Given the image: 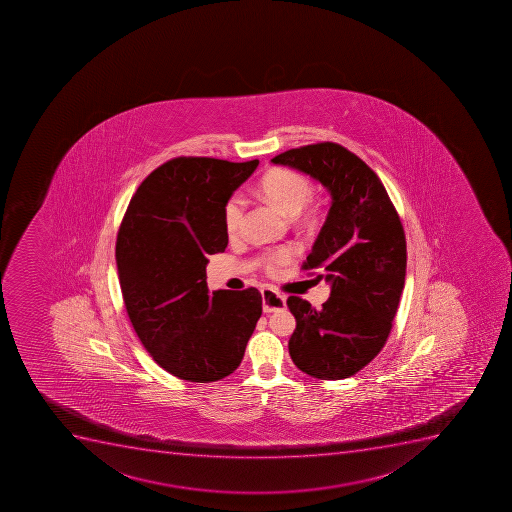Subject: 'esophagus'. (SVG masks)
I'll return each mask as SVG.
<instances>
[{
    "label": "esophagus",
    "mask_w": 512,
    "mask_h": 512,
    "mask_svg": "<svg viewBox=\"0 0 512 512\" xmlns=\"http://www.w3.org/2000/svg\"><path fill=\"white\" fill-rule=\"evenodd\" d=\"M286 307V297L279 296L271 289H264L263 291V311L266 314L269 312L281 311Z\"/></svg>",
    "instance_id": "1"
}]
</instances>
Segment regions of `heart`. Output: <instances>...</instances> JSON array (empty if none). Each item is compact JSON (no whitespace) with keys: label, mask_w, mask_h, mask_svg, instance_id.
I'll return each mask as SVG.
<instances>
[{"label":"heart","mask_w":512,"mask_h":512,"mask_svg":"<svg viewBox=\"0 0 512 512\" xmlns=\"http://www.w3.org/2000/svg\"><path fill=\"white\" fill-rule=\"evenodd\" d=\"M259 192L274 208L281 211L282 215L294 218L306 208L307 203L311 200L312 185L309 178L304 177L301 173L279 168V170L269 172L263 178V182L259 185ZM244 206H246V201H244L243 195H239V193L230 196V200L226 201L223 218H225L226 231L230 235H235L239 226H241ZM311 216L312 213L309 218ZM294 254H296V246H292V244L277 246V248L266 253L264 263L269 269H273L291 261Z\"/></svg>","instance_id":"1"}]
</instances>
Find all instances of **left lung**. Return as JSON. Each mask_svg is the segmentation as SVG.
Segmentation results:
<instances>
[{"label": "left lung", "instance_id": "obj_1", "mask_svg": "<svg viewBox=\"0 0 512 512\" xmlns=\"http://www.w3.org/2000/svg\"><path fill=\"white\" fill-rule=\"evenodd\" d=\"M271 162L309 175L330 208L304 269H322L330 297L322 309L291 296L292 362L320 380L349 378L377 357L405 286L406 241L387 190L349 150L324 142L287 150Z\"/></svg>", "mask_w": 512, "mask_h": 512}]
</instances>
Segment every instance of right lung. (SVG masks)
Instances as JSON below:
<instances>
[{"label":"right lung","instance_id":"1","mask_svg":"<svg viewBox=\"0 0 512 512\" xmlns=\"http://www.w3.org/2000/svg\"><path fill=\"white\" fill-rule=\"evenodd\" d=\"M258 165L173 158L130 200L115 244L120 289L140 342L173 377H228L261 317L256 287L210 296L205 273L206 258L228 244L226 201Z\"/></svg>","mask_w":512,"mask_h":512}]
</instances>
